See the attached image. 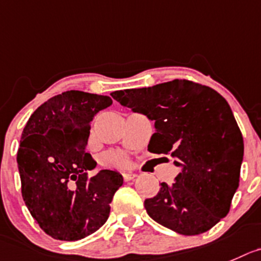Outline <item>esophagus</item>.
<instances>
[{
    "label": "esophagus",
    "instance_id": "obj_1",
    "mask_svg": "<svg viewBox=\"0 0 261 261\" xmlns=\"http://www.w3.org/2000/svg\"><path fill=\"white\" fill-rule=\"evenodd\" d=\"M136 177H137V174H136V173H132V172H124L123 173L124 180H132V179H135Z\"/></svg>",
    "mask_w": 261,
    "mask_h": 261
}]
</instances>
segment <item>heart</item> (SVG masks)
Here are the masks:
<instances>
[{"instance_id":"heart-1","label":"heart","mask_w":261,"mask_h":261,"mask_svg":"<svg viewBox=\"0 0 261 261\" xmlns=\"http://www.w3.org/2000/svg\"><path fill=\"white\" fill-rule=\"evenodd\" d=\"M101 161L103 165L110 166V168H121L128 164V158L125 153L119 152V151H109V152L103 153Z\"/></svg>"}]
</instances>
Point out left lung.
<instances>
[{
  "label": "left lung",
  "mask_w": 261,
  "mask_h": 261,
  "mask_svg": "<svg viewBox=\"0 0 261 261\" xmlns=\"http://www.w3.org/2000/svg\"><path fill=\"white\" fill-rule=\"evenodd\" d=\"M155 121L148 151L170 155L180 173L145 200L155 222L179 234L206 232L228 214L240 183L244 138L217 91L186 79L111 93Z\"/></svg>",
  "instance_id": "8db88e82"
}]
</instances>
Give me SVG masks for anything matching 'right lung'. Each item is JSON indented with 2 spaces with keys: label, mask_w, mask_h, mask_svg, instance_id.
Masks as SVG:
<instances>
[{
  "label": "right lung",
  "mask_w": 261,
  "mask_h": 261,
  "mask_svg": "<svg viewBox=\"0 0 261 261\" xmlns=\"http://www.w3.org/2000/svg\"><path fill=\"white\" fill-rule=\"evenodd\" d=\"M113 103L109 96L66 91L29 118L17 150L21 195L32 217L55 240L78 241L102 227L123 177L101 170L86 152L93 116Z\"/></svg>",
  "instance_id": "obj_1"
}]
</instances>
